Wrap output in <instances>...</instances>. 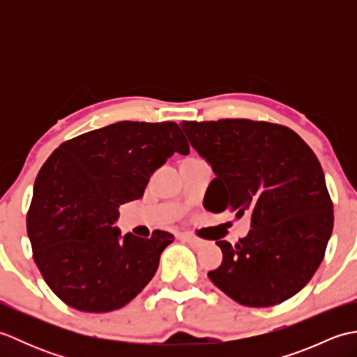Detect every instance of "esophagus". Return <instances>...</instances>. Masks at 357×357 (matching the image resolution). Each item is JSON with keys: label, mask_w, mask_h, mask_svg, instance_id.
Here are the masks:
<instances>
[{"label": "esophagus", "mask_w": 357, "mask_h": 357, "mask_svg": "<svg viewBox=\"0 0 357 357\" xmlns=\"http://www.w3.org/2000/svg\"><path fill=\"white\" fill-rule=\"evenodd\" d=\"M181 239L187 242V244L193 245V247H201L204 244V241H201L199 238H196V236H192V234H188V233L181 234Z\"/></svg>", "instance_id": "esophagus-1"}]
</instances>
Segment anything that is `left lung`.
<instances>
[{"label": "left lung", "mask_w": 357, "mask_h": 357, "mask_svg": "<svg viewBox=\"0 0 357 357\" xmlns=\"http://www.w3.org/2000/svg\"><path fill=\"white\" fill-rule=\"evenodd\" d=\"M183 130L216 178L204 208L252 215V230L208 271L219 290L245 307H273L299 293L325 256L333 202L319 159L291 128L267 121H183Z\"/></svg>", "instance_id": "8db88e82"}]
</instances>
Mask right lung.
<instances>
[{
  "instance_id": "1",
  "label": "right lung",
  "mask_w": 357,
  "mask_h": 357,
  "mask_svg": "<svg viewBox=\"0 0 357 357\" xmlns=\"http://www.w3.org/2000/svg\"><path fill=\"white\" fill-rule=\"evenodd\" d=\"M176 151L188 155L190 147L172 121H121L53 150L35 179L27 234L36 267L64 304L113 312L155 276L173 234L121 238L113 224L121 204L142 198L151 174Z\"/></svg>"
}]
</instances>
